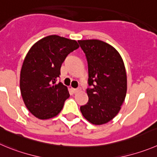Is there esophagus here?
Instances as JSON below:
<instances>
[{
  "label": "esophagus",
  "instance_id": "esophagus-1",
  "mask_svg": "<svg viewBox=\"0 0 157 157\" xmlns=\"http://www.w3.org/2000/svg\"><path fill=\"white\" fill-rule=\"evenodd\" d=\"M73 90H74V93H76V92H77L80 90V88H73Z\"/></svg>",
  "mask_w": 157,
  "mask_h": 157
}]
</instances>
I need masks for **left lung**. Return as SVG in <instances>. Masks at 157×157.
Here are the masks:
<instances>
[{"label": "left lung", "mask_w": 157, "mask_h": 157, "mask_svg": "<svg viewBox=\"0 0 157 157\" xmlns=\"http://www.w3.org/2000/svg\"><path fill=\"white\" fill-rule=\"evenodd\" d=\"M88 65L89 100L80 112L94 125H102L119 112L127 91L125 65L118 51L109 44L98 40L78 41Z\"/></svg>", "instance_id": "left-lung-1"}]
</instances>
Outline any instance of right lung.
<instances>
[{"instance_id": "right-lung-1", "label": "right lung", "mask_w": 157, "mask_h": 157, "mask_svg": "<svg viewBox=\"0 0 157 157\" xmlns=\"http://www.w3.org/2000/svg\"><path fill=\"white\" fill-rule=\"evenodd\" d=\"M78 48L77 41L52 35L29 49L21 70L20 90L25 105L36 118H53L63 109L70 94L56 80L66 57Z\"/></svg>"}]
</instances>
